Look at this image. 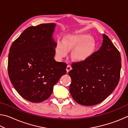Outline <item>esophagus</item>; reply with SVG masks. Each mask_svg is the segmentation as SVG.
<instances>
[{
  "label": "esophagus",
  "mask_w": 128,
  "mask_h": 128,
  "mask_svg": "<svg viewBox=\"0 0 128 128\" xmlns=\"http://www.w3.org/2000/svg\"><path fill=\"white\" fill-rule=\"evenodd\" d=\"M72 69V67H71V66H69V65H68V66H66V72H67V73L69 72V71H70Z\"/></svg>",
  "instance_id": "obj_1"
}]
</instances>
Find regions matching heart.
Instances as JSON below:
<instances>
[{"mask_svg":"<svg viewBox=\"0 0 128 128\" xmlns=\"http://www.w3.org/2000/svg\"><path fill=\"white\" fill-rule=\"evenodd\" d=\"M96 43L89 34L77 33L65 36L62 43L58 42L55 46L56 55L59 58L66 57L69 52L73 51L72 59L74 62H83L92 55Z\"/></svg>","mask_w":128,"mask_h":128,"instance_id":"b5f03b06","label":"heart"}]
</instances>
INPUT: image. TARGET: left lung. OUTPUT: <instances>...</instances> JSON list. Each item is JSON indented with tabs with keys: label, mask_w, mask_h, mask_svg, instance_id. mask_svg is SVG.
<instances>
[{
	"label": "left lung",
	"mask_w": 128,
	"mask_h": 128,
	"mask_svg": "<svg viewBox=\"0 0 128 128\" xmlns=\"http://www.w3.org/2000/svg\"><path fill=\"white\" fill-rule=\"evenodd\" d=\"M102 45L88 60L73 62L68 73L72 79L69 91L73 99L84 106L100 103L114 92L120 77V52L107 36Z\"/></svg>",
	"instance_id": "8db88e82"
}]
</instances>
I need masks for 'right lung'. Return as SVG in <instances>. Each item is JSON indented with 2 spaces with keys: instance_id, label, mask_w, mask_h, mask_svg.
<instances>
[{
  "instance_id": "add662e5",
  "label": "right lung",
  "mask_w": 128,
  "mask_h": 128,
  "mask_svg": "<svg viewBox=\"0 0 128 128\" xmlns=\"http://www.w3.org/2000/svg\"><path fill=\"white\" fill-rule=\"evenodd\" d=\"M55 24H42L26 29L12 43L8 55L10 79L21 96L31 102L48 99L54 86L66 74V64L54 59Z\"/></svg>"
}]
</instances>
